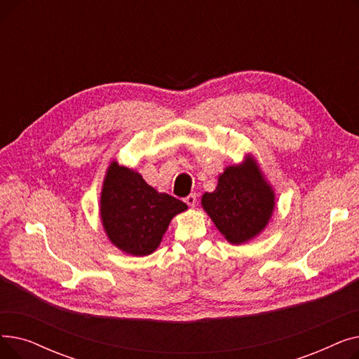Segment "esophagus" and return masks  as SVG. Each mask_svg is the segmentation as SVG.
<instances>
[{
    "mask_svg": "<svg viewBox=\"0 0 359 359\" xmlns=\"http://www.w3.org/2000/svg\"><path fill=\"white\" fill-rule=\"evenodd\" d=\"M184 202L191 206V208H195L196 206V194H191V195H187L186 198H184Z\"/></svg>",
    "mask_w": 359,
    "mask_h": 359,
    "instance_id": "34e87169",
    "label": "esophagus"
}]
</instances>
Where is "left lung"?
<instances>
[{
  "mask_svg": "<svg viewBox=\"0 0 359 359\" xmlns=\"http://www.w3.org/2000/svg\"><path fill=\"white\" fill-rule=\"evenodd\" d=\"M203 211L230 244H244L265 230L273 215L276 196L257 160L246 154L218 176L214 192L201 198Z\"/></svg>",
  "mask_w": 359,
  "mask_h": 359,
  "instance_id": "obj_1",
  "label": "left lung"
}]
</instances>
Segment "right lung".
<instances>
[{
    "instance_id": "obj_1",
    "label": "right lung",
    "mask_w": 359,
    "mask_h": 359,
    "mask_svg": "<svg viewBox=\"0 0 359 359\" xmlns=\"http://www.w3.org/2000/svg\"><path fill=\"white\" fill-rule=\"evenodd\" d=\"M187 210L149 186L137 170L111 160L103 177L99 215L107 240L130 256L154 253L172 219Z\"/></svg>"
}]
</instances>
